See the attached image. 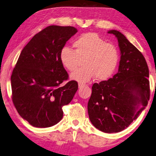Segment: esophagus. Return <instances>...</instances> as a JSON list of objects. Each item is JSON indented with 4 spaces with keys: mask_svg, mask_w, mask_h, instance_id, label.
Here are the masks:
<instances>
[{
    "mask_svg": "<svg viewBox=\"0 0 156 156\" xmlns=\"http://www.w3.org/2000/svg\"><path fill=\"white\" fill-rule=\"evenodd\" d=\"M78 86H79V88H82L83 86H85V85L81 84V83H79L78 84Z\"/></svg>",
    "mask_w": 156,
    "mask_h": 156,
    "instance_id": "1",
    "label": "esophagus"
}]
</instances>
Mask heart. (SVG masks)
<instances>
[{
  "instance_id": "heart-1",
  "label": "heart",
  "mask_w": 156,
  "mask_h": 156,
  "mask_svg": "<svg viewBox=\"0 0 156 156\" xmlns=\"http://www.w3.org/2000/svg\"><path fill=\"white\" fill-rule=\"evenodd\" d=\"M73 47L74 51L67 47L62 49L60 61L64 69L73 72L78 66L79 60L83 59V68L70 76L79 83H87L95 77L97 80H105L113 75L119 64L117 47L94 32L80 35L73 43Z\"/></svg>"
}]
</instances>
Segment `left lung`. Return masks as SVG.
<instances>
[{
    "label": "left lung",
    "mask_w": 156,
    "mask_h": 156,
    "mask_svg": "<svg viewBox=\"0 0 156 156\" xmlns=\"http://www.w3.org/2000/svg\"><path fill=\"white\" fill-rule=\"evenodd\" d=\"M118 41V71L107 81L94 83L87 111L95 128L115 133L128 128L145 109L150 96L149 69L145 58L121 32L108 30Z\"/></svg>",
    "instance_id": "8db88e82"
}]
</instances>
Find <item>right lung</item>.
<instances>
[{
    "label": "right lung",
    "mask_w": 156,
    "mask_h": 156,
    "mask_svg": "<svg viewBox=\"0 0 156 156\" xmlns=\"http://www.w3.org/2000/svg\"><path fill=\"white\" fill-rule=\"evenodd\" d=\"M77 32L73 26H49L35 34L20 55L11 77L12 101L20 115L34 127L58 124L62 107L77 92L75 81L60 86L69 77L60 53Z\"/></svg>",
    "instance_id": "add662e5"
}]
</instances>
